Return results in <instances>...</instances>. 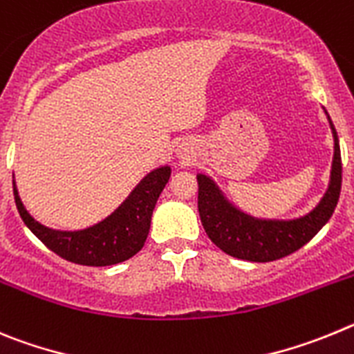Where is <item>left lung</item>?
I'll return each mask as SVG.
<instances>
[{
    "label": "left lung",
    "mask_w": 354,
    "mask_h": 354,
    "mask_svg": "<svg viewBox=\"0 0 354 354\" xmlns=\"http://www.w3.org/2000/svg\"><path fill=\"white\" fill-rule=\"evenodd\" d=\"M330 127L335 141L330 185L319 205L296 221H261L245 215L243 212L229 205L209 178L199 174L197 208L209 240L232 257L254 261V263H268L296 252L316 236L319 229L330 221L342 185L339 138L332 120Z\"/></svg>",
    "instance_id": "left-lung-1"
}]
</instances>
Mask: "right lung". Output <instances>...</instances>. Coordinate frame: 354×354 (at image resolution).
<instances>
[{"instance_id":"obj_1","label":"right lung","mask_w":354,"mask_h":354,"mask_svg":"<svg viewBox=\"0 0 354 354\" xmlns=\"http://www.w3.org/2000/svg\"><path fill=\"white\" fill-rule=\"evenodd\" d=\"M171 167L151 171L113 215L82 231H54L38 224L22 206L14 185L15 206L24 224L49 250L82 266H111L136 256L145 245L157 199L169 181Z\"/></svg>"}]
</instances>
